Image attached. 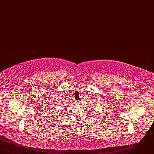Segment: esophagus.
Instances as JSON below:
<instances>
[{
    "label": "esophagus",
    "mask_w": 154,
    "mask_h": 154,
    "mask_svg": "<svg viewBox=\"0 0 154 154\" xmlns=\"http://www.w3.org/2000/svg\"><path fill=\"white\" fill-rule=\"evenodd\" d=\"M80 101H75V104H80Z\"/></svg>",
    "instance_id": "1"
}]
</instances>
